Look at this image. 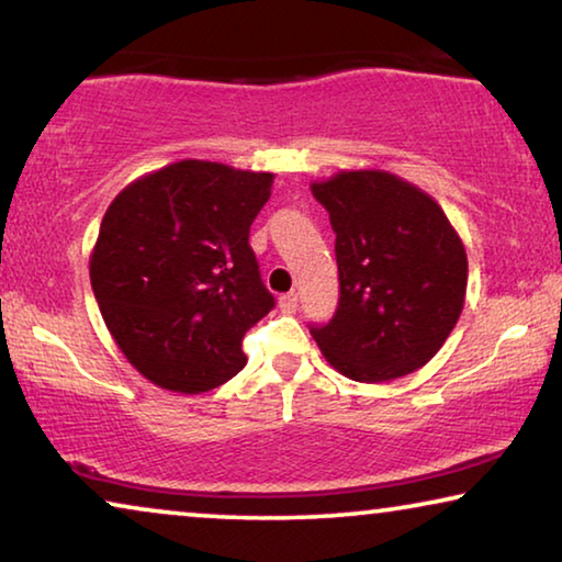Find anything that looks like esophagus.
Returning a JSON list of instances; mask_svg holds the SVG:
<instances>
[{"label": "esophagus", "mask_w": 562, "mask_h": 562, "mask_svg": "<svg viewBox=\"0 0 562 562\" xmlns=\"http://www.w3.org/2000/svg\"><path fill=\"white\" fill-rule=\"evenodd\" d=\"M280 310L282 313H295L297 310V292H288V295L280 297Z\"/></svg>", "instance_id": "obj_1"}]
</instances>
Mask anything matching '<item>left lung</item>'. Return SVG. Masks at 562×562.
<instances>
[{
  "mask_svg": "<svg viewBox=\"0 0 562 562\" xmlns=\"http://www.w3.org/2000/svg\"><path fill=\"white\" fill-rule=\"evenodd\" d=\"M330 214L340 300L310 325L325 361L383 383L437 356L467 295V252L429 194L389 171H340L313 183Z\"/></svg>",
  "mask_w": 562,
  "mask_h": 562,
  "instance_id": "1",
  "label": "left lung"
}]
</instances>
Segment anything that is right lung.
Masks as SVG:
<instances>
[{"label": "right lung", "mask_w": 562, "mask_h": 562, "mask_svg": "<svg viewBox=\"0 0 562 562\" xmlns=\"http://www.w3.org/2000/svg\"><path fill=\"white\" fill-rule=\"evenodd\" d=\"M272 179L189 158L108 206L90 284L123 356L156 386L204 393L245 368L241 338L274 307L249 247Z\"/></svg>", "instance_id": "right-lung-1"}]
</instances>
